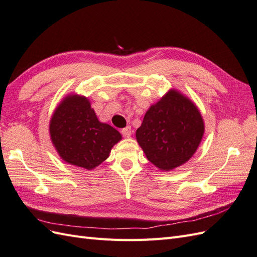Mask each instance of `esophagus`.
<instances>
[{
  "mask_svg": "<svg viewBox=\"0 0 257 257\" xmlns=\"http://www.w3.org/2000/svg\"><path fill=\"white\" fill-rule=\"evenodd\" d=\"M121 133H122V135H123L124 137H130V136L132 135V128H131V126L124 127V128L121 131Z\"/></svg>",
  "mask_w": 257,
  "mask_h": 257,
  "instance_id": "obj_1",
  "label": "esophagus"
}]
</instances>
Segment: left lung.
Instances as JSON below:
<instances>
[{"label": "left lung", "instance_id": "1", "mask_svg": "<svg viewBox=\"0 0 257 257\" xmlns=\"http://www.w3.org/2000/svg\"><path fill=\"white\" fill-rule=\"evenodd\" d=\"M204 121L189 98L169 91L145 114L136 138L153 165L172 170L188 162L204 135Z\"/></svg>", "mask_w": 257, "mask_h": 257}]
</instances>
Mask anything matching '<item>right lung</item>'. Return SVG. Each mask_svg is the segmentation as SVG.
I'll return each instance as SVG.
<instances>
[{
  "mask_svg": "<svg viewBox=\"0 0 257 257\" xmlns=\"http://www.w3.org/2000/svg\"><path fill=\"white\" fill-rule=\"evenodd\" d=\"M51 141L68 164L93 169L103 163L121 134L109 124L99 122L89 100L67 96L54 111L50 125Z\"/></svg>",
  "mask_w": 257,
  "mask_h": 257,
  "instance_id": "1",
  "label": "right lung"
}]
</instances>
